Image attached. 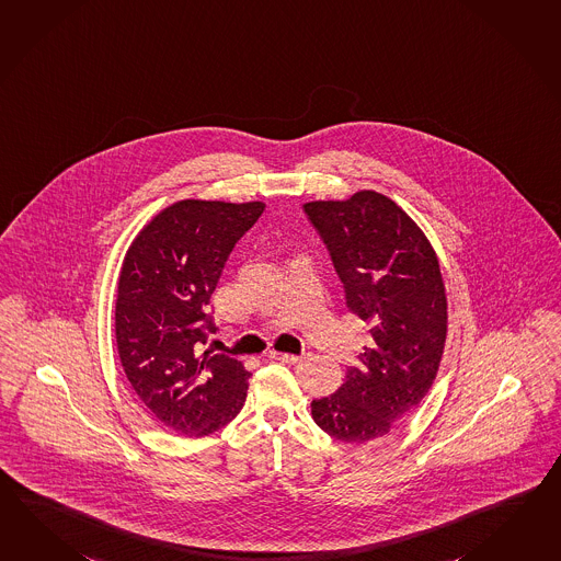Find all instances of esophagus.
<instances>
[{"label":"esophagus","instance_id":"obj_1","mask_svg":"<svg viewBox=\"0 0 561 561\" xmlns=\"http://www.w3.org/2000/svg\"><path fill=\"white\" fill-rule=\"evenodd\" d=\"M270 358H275V360L289 362V364H296V362L301 360L304 356H301V354H287V352H275V350H272V352H270Z\"/></svg>","mask_w":561,"mask_h":561}]
</instances>
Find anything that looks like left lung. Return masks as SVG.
<instances>
[{"label":"left lung","instance_id":"1","mask_svg":"<svg viewBox=\"0 0 561 561\" xmlns=\"http://www.w3.org/2000/svg\"><path fill=\"white\" fill-rule=\"evenodd\" d=\"M344 284L350 311L373 325L360 366L311 402L316 424L344 443L387 436L435 382L447 340V294L435 250L409 213L364 188L304 205Z\"/></svg>","mask_w":561,"mask_h":561}]
</instances>
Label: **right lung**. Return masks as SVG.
Returning a JSON list of instances; mask_svg holds the SVG:
<instances>
[{
    "instance_id": "right-lung-1",
    "label": "right lung",
    "mask_w": 561,
    "mask_h": 561,
    "mask_svg": "<svg viewBox=\"0 0 561 561\" xmlns=\"http://www.w3.org/2000/svg\"><path fill=\"white\" fill-rule=\"evenodd\" d=\"M265 203L176 201L126 250L116 291V346L145 409L176 435L205 436L233 421L251 374L201 346L215 332L209 301L237 241Z\"/></svg>"
}]
</instances>
